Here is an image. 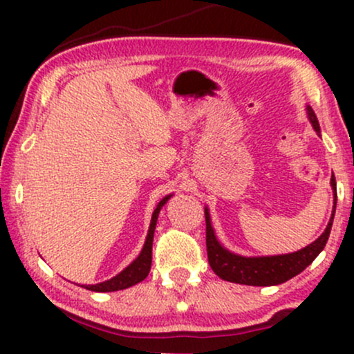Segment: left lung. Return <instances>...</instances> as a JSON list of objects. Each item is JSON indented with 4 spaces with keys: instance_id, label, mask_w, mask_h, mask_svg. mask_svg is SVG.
<instances>
[{
    "instance_id": "1",
    "label": "left lung",
    "mask_w": 354,
    "mask_h": 354,
    "mask_svg": "<svg viewBox=\"0 0 354 354\" xmlns=\"http://www.w3.org/2000/svg\"><path fill=\"white\" fill-rule=\"evenodd\" d=\"M308 120L316 133L319 135V123L315 111L310 104H306ZM331 189L335 203H333V213L330 221H328L326 230L321 233L318 239L308 245L306 248L295 251V253L274 254V256H241L231 253L221 243L218 241L216 233H214L213 225H211L209 209L205 208L206 218V250H208V261L211 270L216 273L219 278L230 283L248 284V286H274L281 284L293 276L299 274L304 268H308L315 261L323 248L326 246L328 238H330L333 219H335L336 211V180L331 176Z\"/></svg>"
}]
</instances>
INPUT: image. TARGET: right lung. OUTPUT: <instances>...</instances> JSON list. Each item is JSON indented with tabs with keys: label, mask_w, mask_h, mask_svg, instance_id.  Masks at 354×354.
<instances>
[{
	"label": "right lung",
	"mask_w": 354,
	"mask_h": 354,
	"mask_svg": "<svg viewBox=\"0 0 354 354\" xmlns=\"http://www.w3.org/2000/svg\"><path fill=\"white\" fill-rule=\"evenodd\" d=\"M173 194H168L165 196L163 200L158 203L156 209L153 211L151 216V223H149V230L148 234H146V241L143 245V250L141 253L138 254V258L131 263L129 266H126L121 273H118L116 276H113L111 279L103 283H96V284H83V288H86L89 291H98V293H109V291H120V290H126L129 286H135L140 281L148 276L149 270H151V250H153V236H154V228H156V221L158 216H160V211L163 206L166 205V201L171 198Z\"/></svg>",
	"instance_id": "obj_1"
}]
</instances>
